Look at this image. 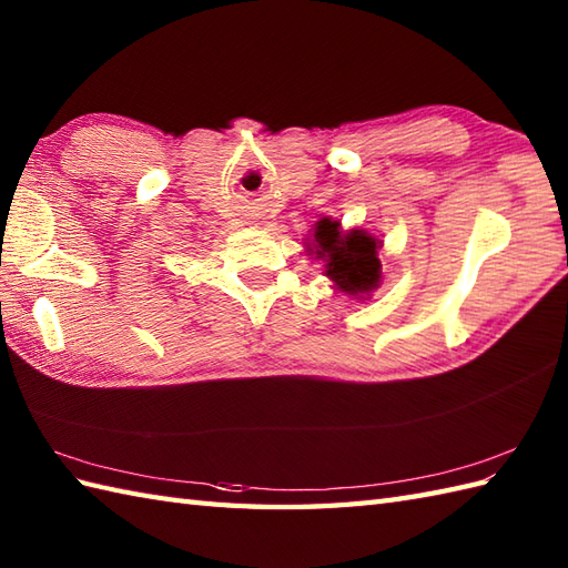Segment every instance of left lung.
Listing matches in <instances>:
<instances>
[{
    "mask_svg": "<svg viewBox=\"0 0 568 568\" xmlns=\"http://www.w3.org/2000/svg\"><path fill=\"white\" fill-rule=\"evenodd\" d=\"M307 248L324 261V275L336 285V291L356 300H366V295L378 287L381 241L364 229L342 232L339 222L324 216L315 224V239Z\"/></svg>",
    "mask_w": 568,
    "mask_h": 568,
    "instance_id": "1",
    "label": "left lung"
}]
</instances>
